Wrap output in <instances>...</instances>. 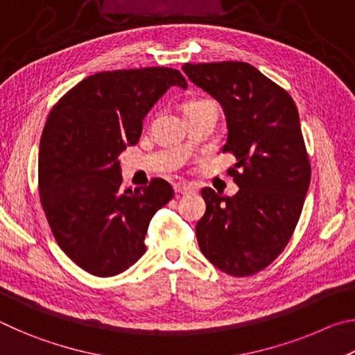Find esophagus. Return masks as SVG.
Wrapping results in <instances>:
<instances>
[{"label": "esophagus", "mask_w": 355, "mask_h": 355, "mask_svg": "<svg viewBox=\"0 0 355 355\" xmlns=\"http://www.w3.org/2000/svg\"><path fill=\"white\" fill-rule=\"evenodd\" d=\"M173 191H175V194H188V192L192 191V188L186 183H175L173 184Z\"/></svg>", "instance_id": "obj_1"}]
</instances>
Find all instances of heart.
<instances>
[{
	"mask_svg": "<svg viewBox=\"0 0 355 355\" xmlns=\"http://www.w3.org/2000/svg\"><path fill=\"white\" fill-rule=\"evenodd\" d=\"M203 105H214V103H213V101H209V100H192V101H189L188 105H186L184 110H189V107L203 106Z\"/></svg>",
	"mask_w": 355,
	"mask_h": 355,
	"instance_id": "obj_1",
	"label": "heart"
}]
</instances>
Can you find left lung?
<instances>
[{
    "mask_svg": "<svg viewBox=\"0 0 355 355\" xmlns=\"http://www.w3.org/2000/svg\"><path fill=\"white\" fill-rule=\"evenodd\" d=\"M183 71L222 105L228 128L222 152L236 158L228 175L239 186L233 197L202 189L207 211L197 222V243L220 271L252 275L282 254L302 213L311 167L297 107L250 64H184Z\"/></svg>",
    "mask_w": 355,
    "mask_h": 355,
    "instance_id": "left-lung-1",
    "label": "left lung"
}]
</instances>
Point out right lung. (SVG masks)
Wrapping results in <instances>:
<instances>
[{"label": "right lung", "mask_w": 355, "mask_h": 355, "mask_svg": "<svg viewBox=\"0 0 355 355\" xmlns=\"http://www.w3.org/2000/svg\"><path fill=\"white\" fill-rule=\"evenodd\" d=\"M172 86L188 83L169 67L100 71L48 114L39 150L40 203L59 248L89 274L112 277L133 266L146 254L153 214L173 197L163 178L125 189L119 163Z\"/></svg>", "instance_id": "right-lung-1"}]
</instances>
